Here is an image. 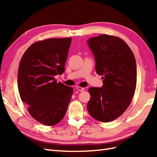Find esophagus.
Segmentation results:
<instances>
[{"mask_svg":"<svg viewBox=\"0 0 157 157\" xmlns=\"http://www.w3.org/2000/svg\"><path fill=\"white\" fill-rule=\"evenodd\" d=\"M76 88H77V90H79V91H80V92H83L84 90V88H82V87H80V86H77L76 87Z\"/></svg>","mask_w":157,"mask_h":157,"instance_id":"34e87169","label":"esophagus"}]
</instances>
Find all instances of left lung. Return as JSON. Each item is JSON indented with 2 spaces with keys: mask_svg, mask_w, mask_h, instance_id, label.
<instances>
[{
  "mask_svg": "<svg viewBox=\"0 0 157 157\" xmlns=\"http://www.w3.org/2000/svg\"><path fill=\"white\" fill-rule=\"evenodd\" d=\"M96 71L102 75V88H90L88 111L93 118L110 122L121 116L132 102L136 87L137 67L134 53L122 39L106 34L90 38Z\"/></svg>",
  "mask_w": 157,
  "mask_h": 157,
  "instance_id": "left-lung-1",
  "label": "left lung"
}]
</instances>
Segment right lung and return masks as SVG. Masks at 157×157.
<instances>
[{"instance_id": "add662e5", "label": "right lung", "mask_w": 157, "mask_h": 157, "mask_svg": "<svg viewBox=\"0 0 157 157\" xmlns=\"http://www.w3.org/2000/svg\"><path fill=\"white\" fill-rule=\"evenodd\" d=\"M71 38H49L36 42L20 61L17 85L20 97L33 118L54 125L64 117L73 90L55 76L65 71Z\"/></svg>"}]
</instances>
